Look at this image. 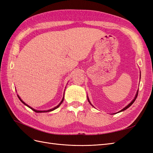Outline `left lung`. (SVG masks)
<instances>
[{"label":"left lung","instance_id":"8db88e82","mask_svg":"<svg viewBox=\"0 0 153 153\" xmlns=\"http://www.w3.org/2000/svg\"><path fill=\"white\" fill-rule=\"evenodd\" d=\"M140 79H141V71H140ZM137 95H138V90H137V93H136V95H135V97H134V99L132 100V101H131V102L130 103H129L128 105H127L126 106H125V107H124V108H123V109H122L121 110H120V111L118 112V113H119V112H122V111H123V110H126L127 108H129V106H131V105H132V104L134 102V101H135V99H137ZM87 100H88V101H89V102L90 103V105H92V104H91V102H90V100H89V97H87ZM92 106H93V105H92Z\"/></svg>","mask_w":153,"mask_h":153}]
</instances>
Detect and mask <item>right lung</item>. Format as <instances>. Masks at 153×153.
<instances>
[{"mask_svg":"<svg viewBox=\"0 0 153 153\" xmlns=\"http://www.w3.org/2000/svg\"><path fill=\"white\" fill-rule=\"evenodd\" d=\"M18 97L19 98V99L20 100V101L23 103V104H24L25 105H26L27 107H29V108H31V110H33V111H35V112H37V113H41V112H51V111H53V110H55V109H56L57 108H58V107H59L60 106V105L62 103V102H63V100H64V97H63V98H62V100H61V102L58 104V105L56 106H55V107H54V108H51V109H49V110H35V109H34V108H32V107H31L30 106H29L28 105H27L26 103L25 102H24V101H23V100L21 99V98L20 97H19V96L18 95Z\"/></svg>","mask_w":153,"mask_h":153,"instance_id":"obj_1","label":"right lung"}]
</instances>
